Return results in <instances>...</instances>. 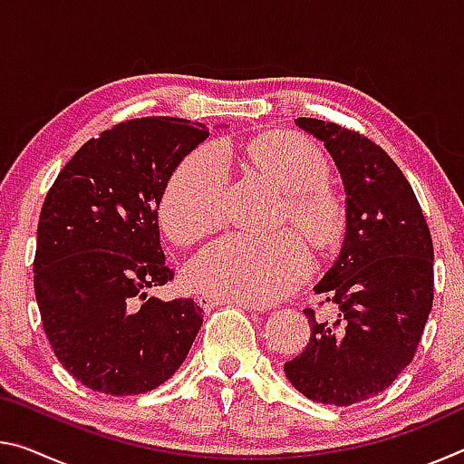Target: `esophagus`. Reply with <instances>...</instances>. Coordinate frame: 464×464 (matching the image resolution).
Here are the masks:
<instances>
[{
	"label": "esophagus",
	"instance_id": "1",
	"mask_svg": "<svg viewBox=\"0 0 464 464\" xmlns=\"http://www.w3.org/2000/svg\"><path fill=\"white\" fill-rule=\"evenodd\" d=\"M198 304L204 311L215 309V307H218V304H231V307H239V309H246V311H260V307H256V304H251V303L227 301V298H217V296H208V295L198 296Z\"/></svg>",
	"mask_w": 464,
	"mask_h": 464
}]
</instances>
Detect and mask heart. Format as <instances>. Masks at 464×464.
Here are the masks:
<instances>
[{
	"label": "heart",
	"instance_id": "heart-1",
	"mask_svg": "<svg viewBox=\"0 0 464 464\" xmlns=\"http://www.w3.org/2000/svg\"><path fill=\"white\" fill-rule=\"evenodd\" d=\"M249 160L264 176L288 192V215L313 241L332 237L337 204L324 186L327 160L309 139L272 132L247 147ZM229 161L215 145L196 149L179 163L161 196L160 217L178 243H194L221 225ZM311 270V254L293 231L272 235L233 233L210 243L194 257L186 280L196 293L270 304L290 293Z\"/></svg>",
	"mask_w": 464,
	"mask_h": 464
}]
</instances>
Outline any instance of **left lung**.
Returning a JSON list of instances; mask_svg holds the SVG:
<instances>
[{
  "label": "left lung",
  "mask_w": 464,
  "mask_h": 464,
  "mask_svg": "<svg viewBox=\"0 0 464 464\" xmlns=\"http://www.w3.org/2000/svg\"><path fill=\"white\" fill-rule=\"evenodd\" d=\"M325 145L345 192L340 256L315 285L335 321L304 309L311 337L285 364L311 401L352 405L379 395L411 362L434 298V247L397 163L371 139L335 122L296 119Z\"/></svg>",
  "instance_id": "obj_1"
}]
</instances>
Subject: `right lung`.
I'll list each match as a JSON object with an SVG mask.
<instances>
[{"instance_id":"add662e5","label":"right lung","mask_w":464,"mask_h":464,"mask_svg":"<svg viewBox=\"0 0 464 464\" xmlns=\"http://www.w3.org/2000/svg\"><path fill=\"white\" fill-rule=\"evenodd\" d=\"M208 129L171 116L116 124L77 151L46 194L34 293L63 368L88 389L139 395L182 366L202 325L192 298L149 288L174 278L160 241L161 196Z\"/></svg>"}]
</instances>
